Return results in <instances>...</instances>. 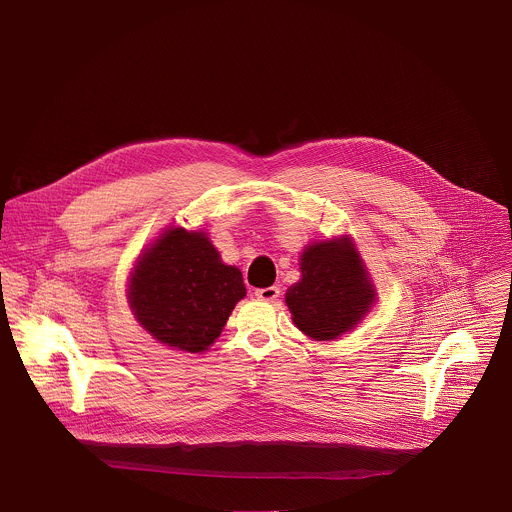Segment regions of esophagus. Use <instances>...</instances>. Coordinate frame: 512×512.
Listing matches in <instances>:
<instances>
[{
  "instance_id": "1",
  "label": "esophagus",
  "mask_w": 512,
  "mask_h": 512,
  "mask_svg": "<svg viewBox=\"0 0 512 512\" xmlns=\"http://www.w3.org/2000/svg\"><path fill=\"white\" fill-rule=\"evenodd\" d=\"M255 296L263 302H273L279 298V287L271 285V287H261V289H255Z\"/></svg>"
}]
</instances>
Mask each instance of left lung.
Here are the masks:
<instances>
[{"mask_svg":"<svg viewBox=\"0 0 512 512\" xmlns=\"http://www.w3.org/2000/svg\"><path fill=\"white\" fill-rule=\"evenodd\" d=\"M300 271V281L285 291V304L294 324L314 340L354 330L377 302L371 273L348 235L306 245Z\"/></svg>","mask_w":512,"mask_h":512,"instance_id":"8db88e82","label":"left lung"}]
</instances>
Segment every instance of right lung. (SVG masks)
<instances>
[{
	"instance_id": "obj_1",
	"label": "right lung",
	"mask_w": 512,
	"mask_h": 512,
	"mask_svg": "<svg viewBox=\"0 0 512 512\" xmlns=\"http://www.w3.org/2000/svg\"><path fill=\"white\" fill-rule=\"evenodd\" d=\"M247 296L243 273L227 265L204 231L164 229L145 247L127 279L129 308L160 344L204 352Z\"/></svg>"
}]
</instances>
